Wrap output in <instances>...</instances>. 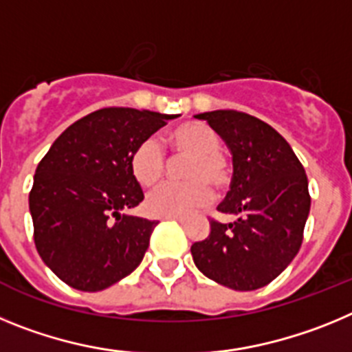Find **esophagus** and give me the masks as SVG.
Here are the masks:
<instances>
[{
    "label": "esophagus",
    "instance_id": "esophagus-1",
    "mask_svg": "<svg viewBox=\"0 0 352 352\" xmlns=\"http://www.w3.org/2000/svg\"><path fill=\"white\" fill-rule=\"evenodd\" d=\"M166 220H174V222H179V223L185 222V219H178V217H169V219H166Z\"/></svg>",
    "mask_w": 352,
    "mask_h": 352
}]
</instances>
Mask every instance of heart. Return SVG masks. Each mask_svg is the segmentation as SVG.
I'll list each match as a JSON object with an SVG mask.
<instances>
[{
    "label": "heart",
    "instance_id": "heart-1",
    "mask_svg": "<svg viewBox=\"0 0 352 352\" xmlns=\"http://www.w3.org/2000/svg\"><path fill=\"white\" fill-rule=\"evenodd\" d=\"M170 144L178 157L186 160L185 183H166L146 199V210L153 217H188L213 201L211 186L223 188L229 183V166L220 155L219 135L199 121L183 123L170 133ZM130 167L141 185L153 186L164 178L167 158L158 139L148 138L133 149Z\"/></svg>",
    "mask_w": 352,
    "mask_h": 352
}]
</instances>
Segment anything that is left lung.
Here are the masks:
<instances>
[{
  "mask_svg": "<svg viewBox=\"0 0 352 352\" xmlns=\"http://www.w3.org/2000/svg\"><path fill=\"white\" fill-rule=\"evenodd\" d=\"M195 118L206 120L232 155L231 190L217 210L236 220H211L208 238L192 245V257L217 284L256 291L275 280L300 250L309 179L289 142L268 123L238 111Z\"/></svg>",
  "mask_w": 352,
  "mask_h": 352,
  "instance_id": "8db88e82",
  "label": "left lung"
}]
</instances>
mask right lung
I'll list each match as a JSON object with an SVG mask.
<instances>
[{"label": "right lung", "mask_w": 352, "mask_h": 352, "mask_svg": "<svg viewBox=\"0 0 352 352\" xmlns=\"http://www.w3.org/2000/svg\"><path fill=\"white\" fill-rule=\"evenodd\" d=\"M174 118L100 109L68 126L40 160L30 192L35 245L65 284L102 291L141 264L158 222L125 213L144 199L130 158Z\"/></svg>", "instance_id": "obj_1"}]
</instances>
